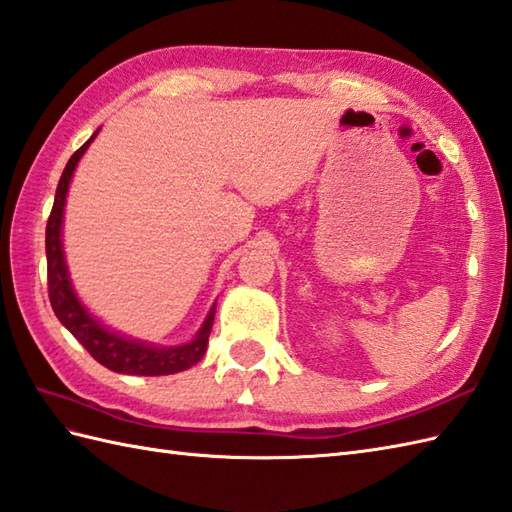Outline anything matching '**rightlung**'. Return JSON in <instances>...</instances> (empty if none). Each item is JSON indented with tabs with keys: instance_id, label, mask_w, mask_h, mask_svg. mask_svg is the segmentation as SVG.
Masks as SVG:
<instances>
[{
	"instance_id": "add662e5",
	"label": "right lung",
	"mask_w": 512,
	"mask_h": 512,
	"mask_svg": "<svg viewBox=\"0 0 512 512\" xmlns=\"http://www.w3.org/2000/svg\"><path fill=\"white\" fill-rule=\"evenodd\" d=\"M98 135V130L85 141L67 161L61 181L56 187L54 207L45 227V253H47V292H50V303L56 318L71 331L82 347H85L93 360H98L102 366L111 368L115 373L124 375H172L187 371L189 366L202 360L207 351L209 334L213 327V316H216V305L211 307L209 316L202 323L196 338L181 347H154L148 342L124 338L115 331H109L100 320H95L85 305L78 301V296L71 288L69 272L63 255L61 229H63V209L65 196L69 189V181L74 176L76 165L82 154L89 148L91 141Z\"/></svg>"
}]
</instances>
